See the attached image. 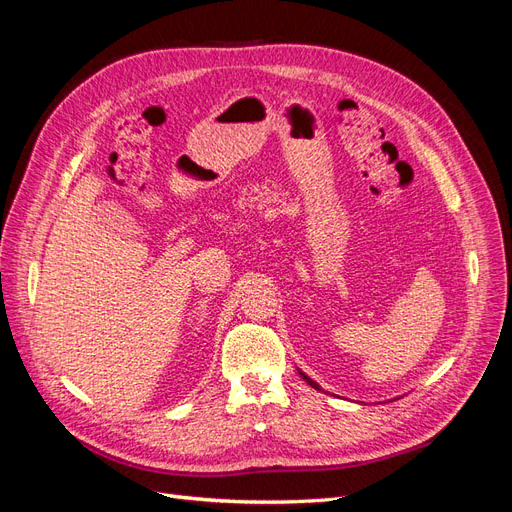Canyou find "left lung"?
I'll return each instance as SVG.
<instances>
[{
	"instance_id": "obj_1",
	"label": "left lung",
	"mask_w": 512,
	"mask_h": 512,
	"mask_svg": "<svg viewBox=\"0 0 512 512\" xmlns=\"http://www.w3.org/2000/svg\"><path fill=\"white\" fill-rule=\"evenodd\" d=\"M301 376H303V380H305V382H309V384H312V386H314V389H318V384H316L314 380H309V378H307L305 374H301Z\"/></svg>"
}]
</instances>
